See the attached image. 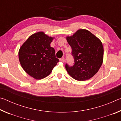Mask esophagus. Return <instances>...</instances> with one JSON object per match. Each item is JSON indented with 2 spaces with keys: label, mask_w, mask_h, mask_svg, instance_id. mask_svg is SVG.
Segmentation results:
<instances>
[{
  "label": "esophagus",
  "mask_w": 121,
  "mask_h": 121,
  "mask_svg": "<svg viewBox=\"0 0 121 121\" xmlns=\"http://www.w3.org/2000/svg\"><path fill=\"white\" fill-rule=\"evenodd\" d=\"M60 61H61V62H64L65 61V59L64 57H62V58H61L60 59Z\"/></svg>",
  "instance_id": "obj_1"
}]
</instances>
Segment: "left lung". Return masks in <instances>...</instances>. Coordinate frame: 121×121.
<instances>
[{
	"label": "left lung",
	"instance_id": "left-lung-1",
	"mask_svg": "<svg viewBox=\"0 0 121 121\" xmlns=\"http://www.w3.org/2000/svg\"><path fill=\"white\" fill-rule=\"evenodd\" d=\"M74 59L72 66L67 63L65 69L73 78L84 81L92 77L103 62L104 48L102 43L89 31L79 29L72 36L67 37Z\"/></svg>",
	"mask_w": 121,
	"mask_h": 121
}]
</instances>
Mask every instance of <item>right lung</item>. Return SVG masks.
Here are the masks:
<instances>
[{
	"mask_svg": "<svg viewBox=\"0 0 121 121\" xmlns=\"http://www.w3.org/2000/svg\"><path fill=\"white\" fill-rule=\"evenodd\" d=\"M53 38L43 32L30 36L20 48V62L24 71L36 79L48 76L59 60L50 46Z\"/></svg>",
	"mask_w": 121,
	"mask_h": 121,
	"instance_id": "obj_1",
	"label": "right lung"
}]
</instances>
